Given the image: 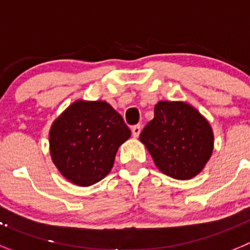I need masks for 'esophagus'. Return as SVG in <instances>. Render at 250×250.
Returning <instances> with one entry per match:
<instances>
[{
    "instance_id": "34e87169",
    "label": "esophagus",
    "mask_w": 250,
    "mask_h": 250,
    "mask_svg": "<svg viewBox=\"0 0 250 250\" xmlns=\"http://www.w3.org/2000/svg\"><path fill=\"white\" fill-rule=\"evenodd\" d=\"M139 133H141V125H136L132 127V134H133V137H138Z\"/></svg>"
}]
</instances>
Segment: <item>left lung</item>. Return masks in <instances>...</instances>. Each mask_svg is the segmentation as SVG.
I'll return each instance as SVG.
<instances>
[{
	"mask_svg": "<svg viewBox=\"0 0 250 250\" xmlns=\"http://www.w3.org/2000/svg\"><path fill=\"white\" fill-rule=\"evenodd\" d=\"M157 167L175 179L201 173L213 152L214 137L208 121L184 102L161 101L154 118L139 134Z\"/></svg>",
	"mask_w": 250,
	"mask_h": 250,
	"instance_id": "left-lung-1",
	"label": "left lung"
}]
</instances>
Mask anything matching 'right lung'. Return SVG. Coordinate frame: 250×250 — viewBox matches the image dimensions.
I'll return each mask as SVG.
<instances>
[{
    "label": "right lung",
    "mask_w": 250,
    "mask_h": 250,
    "mask_svg": "<svg viewBox=\"0 0 250 250\" xmlns=\"http://www.w3.org/2000/svg\"><path fill=\"white\" fill-rule=\"evenodd\" d=\"M129 137V128L111 104L76 101L53 122L49 150L64 178L88 187L111 172L117 150Z\"/></svg>",
    "instance_id": "right-lung-1"
}]
</instances>
